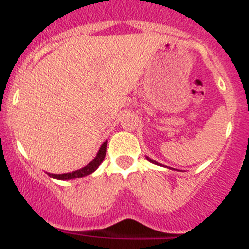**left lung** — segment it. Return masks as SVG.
I'll use <instances>...</instances> for the list:
<instances>
[{"mask_svg":"<svg viewBox=\"0 0 249 249\" xmlns=\"http://www.w3.org/2000/svg\"><path fill=\"white\" fill-rule=\"evenodd\" d=\"M147 159H148L149 161H152V163H154V164H158V165H161V164H159V163H157L156 160H153V159H151V158H148V157H147Z\"/></svg>","mask_w":249,"mask_h":249,"instance_id":"8db88e82","label":"left lung"}]
</instances>
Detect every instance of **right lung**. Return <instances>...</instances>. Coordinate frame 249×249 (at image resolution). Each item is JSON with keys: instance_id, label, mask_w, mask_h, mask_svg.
Segmentation results:
<instances>
[{"instance_id": "1", "label": "right lung", "mask_w": 249, "mask_h": 249, "mask_svg": "<svg viewBox=\"0 0 249 249\" xmlns=\"http://www.w3.org/2000/svg\"><path fill=\"white\" fill-rule=\"evenodd\" d=\"M107 142L108 141L103 142V144L101 146L100 151L97 152V154H96V157L93 158V160L90 161V163H89L86 166H84V168L79 169V170H75V171H71V173H66V174H51V173H47V174L51 176V178H57V180H71V178H83V176H86V175H90V174H92L93 171L100 166V164L102 163L103 159H105L106 149H107Z\"/></svg>"}]
</instances>
